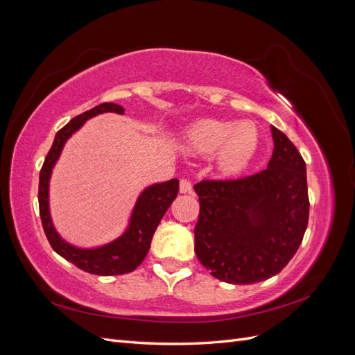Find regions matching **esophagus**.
I'll use <instances>...</instances> for the list:
<instances>
[{
    "mask_svg": "<svg viewBox=\"0 0 355 355\" xmlns=\"http://www.w3.org/2000/svg\"><path fill=\"white\" fill-rule=\"evenodd\" d=\"M179 189H180L182 194H188V192H191V191H192L191 182H189L188 179H182V180H180V184H179Z\"/></svg>",
    "mask_w": 355,
    "mask_h": 355,
    "instance_id": "esophagus-1",
    "label": "esophagus"
}]
</instances>
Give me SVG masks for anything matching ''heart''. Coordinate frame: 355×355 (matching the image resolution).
I'll return each mask as SVG.
<instances>
[{
	"instance_id": "b5f03b06",
	"label": "heart",
	"mask_w": 355,
	"mask_h": 355,
	"mask_svg": "<svg viewBox=\"0 0 355 355\" xmlns=\"http://www.w3.org/2000/svg\"><path fill=\"white\" fill-rule=\"evenodd\" d=\"M185 142L197 154L216 153V164L227 175H237L250 166L259 149V130L250 120L227 121L202 118L188 127Z\"/></svg>"
}]
</instances>
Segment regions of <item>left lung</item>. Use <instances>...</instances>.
<instances>
[{"mask_svg": "<svg viewBox=\"0 0 355 355\" xmlns=\"http://www.w3.org/2000/svg\"><path fill=\"white\" fill-rule=\"evenodd\" d=\"M271 133L274 151L265 170L194 187L200 200L196 254L225 283L253 284L277 275L308 227L305 161L277 127Z\"/></svg>", "mask_w": 355, "mask_h": 355, "instance_id": "8db88e82", "label": "left lung"}]
</instances>
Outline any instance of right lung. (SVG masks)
Listing matches in <instances>:
<instances>
[{
    "mask_svg": "<svg viewBox=\"0 0 355 355\" xmlns=\"http://www.w3.org/2000/svg\"><path fill=\"white\" fill-rule=\"evenodd\" d=\"M105 112L123 115L124 108L116 103L98 105L96 108L72 118L56 133L55 141H53L40 171L38 202L42 228H44L53 250L85 272L96 275H121L135 271L145 259L158 223L163 219L170 204L178 197L179 180L170 179L167 182L146 187L135 202L124 232L115 240L96 247H78L63 239L53 223L50 213L49 188L53 168L60 158L62 149L68 142V139L75 132H78L85 121Z\"/></svg>",
    "mask_w": 355,
    "mask_h": 355,
    "instance_id": "1",
    "label": "right lung"
}]
</instances>
